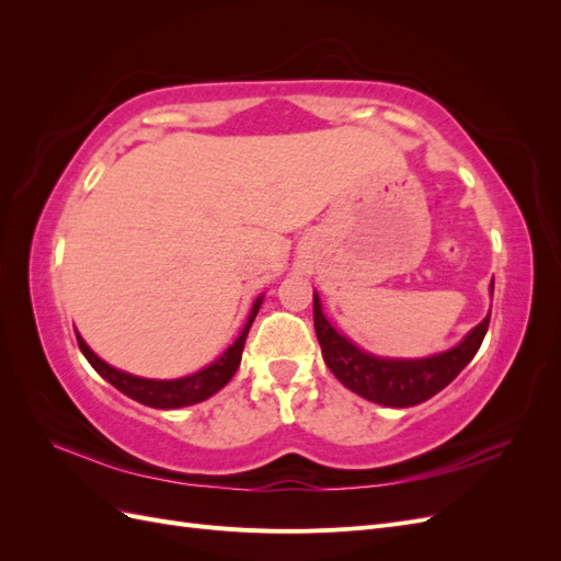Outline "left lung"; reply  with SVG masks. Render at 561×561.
Wrapping results in <instances>:
<instances>
[{"label": "left lung", "instance_id": "left-lung-1", "mask_svg": "<svg viewBox=\"0 0 561 561\" xmlns=\"http://www.w3.org/2000/svg\"><path fill=\"white\" fill-rule=\"evenodd\" d=\"M491 293H494V283H491ZM313 325L325 365L348 390L377 404L412 407L439 393L474 358L486 334L489 316L478 328H472L458 346L419 360L379 358V355L360 351L332 328V322L322 313L316 293Z\"/></svg>", "mask_w": 561, "mask_h": 561}]
</instances>
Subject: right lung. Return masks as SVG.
I'll use <instances>...</instances> for the list:
<instances>
[{
	"label": "right lung",
	"instance_id": "1",
	"mask_svg": "<svg viewBox=\"0 0 561 561\" xmlns=\"http://www.w3.org/2000/svg\"><path fill=\"white\" fill-rule=\"evenodd\" d=\"M260 307H262V297L254 299L252 311L248 316V322H245V328L241 330L239 339H236V342L222 355H219V358L213 365L203 367V369L196 371V375L182 377V379L159 381V379L133 377V375H128V371H122V369L107 365L105 360H100L79 334H77V344H79L81 353L87 355V360L93 365L98 375L107 379L114 388L122 390L124 396L138 400L140 404L154 407V410H178V407H186V404H196L201 400H208L210 396L217 393L219 388H225L231 381V377L236 375V369H239V365H241L245 336L250 332V325H252L254 316H257Z\"/></svg>",
	"mask_w": 561,
	"mask_h": 561
}]
</instances>
